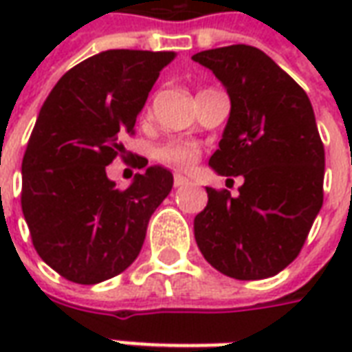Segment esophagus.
I'll list each match as a JSON object with an SVG mask.
<instances>
[{
  "instance_id": "esophagus-1",
  "label": "esophagus",
  "mask_w": 352,
  "mask_h": 352,
  "mask_svg": "<svg viewBox=\"0 0 352 352\" xmlns=\"http://www.w3.org/2000/svg\"><path fill=\"white\" fill-rule=\"evenodd\" d=\"M173 184H175L177 188H179V186H184V184H188V179H186L183 173H175V175H173Z\"/></svg>"
}]
</instances>
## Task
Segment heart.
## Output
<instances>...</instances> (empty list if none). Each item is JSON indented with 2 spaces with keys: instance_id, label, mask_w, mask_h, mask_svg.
Listing matches in <instances>:
<instances>
[{
  "instance_id": "obj_1",
  "label": "heart",
  "mask_w": 352,
  "mask_h": 352,
  "mask_svg": "<svg viewBox=\"0 0 352 352\" xmlns=\"http://www.w3.org/2000/svg\"><path fill=\"white\" fill-rule=\"evenodd\" d=\"M156 158L169 166L177 168H190L192 164L198 158V148L192 143H181V141H171L162 145L156 151Z\"/></svg>"
}]
</instances>
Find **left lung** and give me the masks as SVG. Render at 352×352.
Here are the masks:
<instances>
[{
	"label": "left lung",
	"mask_w": 352,
	"mask_h": 352,
	"mask_svg": "<svg viewBox=\"0 0 352 352\" xmlns=\"http://www.w3.org/2000/svg\"><path fill=\"white\" fill-rule=\"evenodd\" d=\"M230 98L228 122L209 158L214 173L243 177L239 196L206 186L194 219L204 258L228 277L256 280L283 272L302 251L322 207L324 146L307 94L272 58L249 45L192 56Z\"/></svg>",
	"instance_id": "1"
}]
</instances>
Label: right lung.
<instances>
[{
	"instance_id": "obj_1",
	"label": "right lung",
	"mask_w": 352,
	"mask_h": 352,
	"mask_svg": "<svg viewBox=\"0 0 352 352\" xmlns=\"http://www.w3.org/2000/svg\"><path fill=\"white\" fill-rule=\"evenodd\" d=\"M175 52L105 50L65 73L43 103L22 160V213L37 254L65 279L96 285L138 258L173 175L162 166L118 190L107 169ZM139 168H145L141 158Z\"/></svg>"
}]
</instances>
